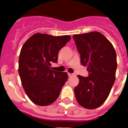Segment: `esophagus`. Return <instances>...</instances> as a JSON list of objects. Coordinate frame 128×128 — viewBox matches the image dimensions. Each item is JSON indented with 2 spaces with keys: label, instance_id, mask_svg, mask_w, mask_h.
Wrapping results in <instances>:
<instances>
[{
  "label": "esophagus",
  "instance_id": "esophagus-1",
  "mask_svg": "<svg viewBox=\"0 0 128 128\" xmlns=\"http://www.w3.org/2000/svg\"><path fill=\"white\" fill-rule=\"evenodd\" d=\"M68 77H71L73 76V74H71V73H68Z\"/></svg>",
  "mask_w": 128,
  "mask_h": 128
}]
</instances>
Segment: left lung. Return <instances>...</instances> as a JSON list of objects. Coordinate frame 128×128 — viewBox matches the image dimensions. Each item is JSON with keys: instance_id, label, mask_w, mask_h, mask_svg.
I'll return each mask as SVG.
<instances>
[{"instance_id": "8db88e82", "label": "left lung", "mask_w": 128, "mask_h": 128, "mask_svg": "<svg viewBox=\"0 0 128 128\" xmlns=\"http://www.w3.org/2000/svg\"><path fill=\"white\" fill-rule=\"evenodd\" d=\"M82 65L88 67L89 76H78L75 88L77 101L88 109L99 107L108 98L114 83L117 68L114 48L102 34L93 32L74 35Z\"/></svg>"}]
</instances>
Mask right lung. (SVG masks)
I'll use <instances>...</instances> for the list:
<instances>
[{"label":"right lung","instance_id":"obj_1","mask_svg":"<svg viewBox=\"0 0 128 128\" xmlns=\"http://www.w3.org/2000/svg\"><path fill=\"white\" fill-rule=\"evenodd\" d=\"M70 39L69 35L35 34L23 45L18 72L25 92L35 104L48 106L58 97L68 74L52 70L50 66L58 62V51Z\"/></svg>","mask_w":128,"mask_h":128}]
</instances>
